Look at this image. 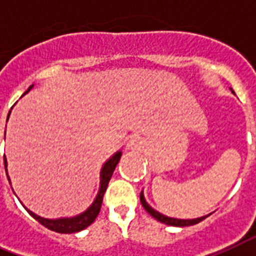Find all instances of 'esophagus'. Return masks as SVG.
I'll return each instance as SVG.
<instances>
[{
  "instance_id": "esophagus-1",
  "label": "esophagus",
  "mask_w": 256,
  "mask_h": 256,
  "mask_svg": "<svg viewBox=\"0 0 256 256\" xmlns=\"http://www.w3.org/2000/svg\"><path fill=\"white\" fill-rule=\"evenodd\" d=\"M143 147H144V140L138 138V136L132 138L126 144V150H128V151H140V150H143Z\"/></svg>"
}]
</instances>
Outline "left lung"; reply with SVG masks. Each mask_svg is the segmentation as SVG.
<instances>
[{
	"instance_id": "8db88e82",
	"label": "left lung",
	"mask_w": 256,
	"mask_h": 256,
	"mask_svg": "<svg viewBox=\"0 0 256 256\" xmlns=\"http://www.w3.org/2000/svg\"><path fill=\"white\" fill-rule=\"evenodd\" d=\"M232 92V89H230ZM234 93V92H232ZM140 202H142L143 208L146 209V212L148 213V214L152 216L156 221L162 222V224H166V225H170V226H178V228H184V226H190V225H196V224H198V222H201L202 220H205L206 217H209V216L212 214V213H209V214L206 216H202V217H197V218H192V220H182V218H174V217H168V216H164L160 212L155 210L151 205H148V202L146 201V198H144V193H143V190L140 192Z\"/></svg>"
}]
</instances>
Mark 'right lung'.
Returning <instances> with one entry per match:
<instances>
[{"instance_id":"add662e5","label":"right lung","mask_w":256,"mask_h":256,"mask_svg":"<svg viewBox=\"0 0 256 256\" xmlns=\"http://www.w3.org/2000/svg\"><path fill=\"white\" fill-rule=\"evenodd\" d=\"M32 86H34V85H31L30 88L27 89L26 92H24V94H26L27 92H30ZM9 116H10V112H9ZM9 116H8V120H9ZM121 156H122V151H117V152H114L113 155H112V156H110L109 159L102 164V168H101V171H100V188H98V192H97V196H96V198L93 200V202L90 204V206L86 208V210H84L82 213H80V214L74 216V217L44 218L38 216L36 213H34V212H31L30 209H27L22 202L20 204H22L24 209L30 213L31 217H34L39 224L46 226L47 229L52 230V232H62V234H72V232H81V230L86 229L90 224H93L96 217L98 216L100 209H101V204H102L104 193H105V190H106L108 184H109L112 175H113L114 170H116V167H117V164L118 162H120V159H121ZM4 162H5L6 175H8V160H6V158L4 159ZM8 178H9V182L12 184L9 175H8Z\"/></svg>"}]
</instances>
